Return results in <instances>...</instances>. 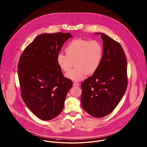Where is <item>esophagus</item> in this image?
<instances>
[{"label":"esophagus","instance_id":"34e87169","mask_svg":"<svg viewBox=\"0 0 147 147\" xmlns=\"http://www.w3.org/2000/svg\"><path fill=\"white\" fill-rule=\"evenodd\" d=\"M73 85H74V86H80V84H79V82H74V83H73Z\"/></svg>","mask_w":147,"mask_h":147}]
</instances>
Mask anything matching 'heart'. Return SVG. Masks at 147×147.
Wrapping results in <instances>:
<instances>
[{"instance_id":"b5f03b06","label":"heart","mask_w":147,"mask_h":147,"mask_svg":"<svg viewBox=\"0 0 147 147\" xmlns=\"http://www.w3.org/2000/svg\"><path fill=\"white\" fill-rule=\"evenodd\" d=\"M57 56V62L64 71L70 70L74 62L76 67L65 76L75 81L84 79L86 75L93 74L100 67L103 55V49L100 41L78 39L70 41Z\"/></svg>"}]
</instances>
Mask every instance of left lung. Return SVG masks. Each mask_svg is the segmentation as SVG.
<instances>
[{
	"label": "left lung",
	"instance_id": "8db88e82",
	"mask_svg": "<svg viewBox=\"0 0 147 147\" xmlns=\"http://www.w3.org/2000/svg\"><path fill=\"white\" fill-rule=\"evenodd\" d=\"M100 34L103 40L101 64L92 76L82 83V108L96 117H104L114 111L128 84L127 62L123 47L109 36Z\"/></svg>",
	"mask_w": 147,
	"mask_h": 147
}]
</instances>
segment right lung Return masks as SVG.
<instances>
[{
    "label": "right lung",
    "instance_id": "1",
    "mask_svg": "<svg viewBox=\"0 0 147 147\" xmlns=\"http://www.w3.org/2000/svg\"><path fill=\"white\" fill-rule=\"evenodd\" d=\"M69 33L42 34L25 48L18 63L21 94L37 117L49 120L63 109L67 92L73 86L63 76L57 56Z\"/></svg>",
    "mask_w": 147,
    "mask_h": 147
}]
</instances>
